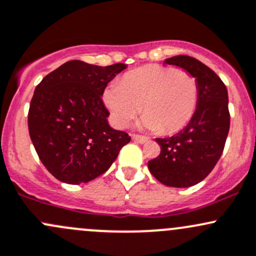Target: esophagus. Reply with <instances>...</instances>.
Here are the masks:
<instances>
[{"label":"esophagus","instance_id":"34e87169","mask_svg":"<svg viewBox=\"0 0 256 256\" xmlns=\"http://www.w3.org/2000/svg\"><path fill=\"white\" fill-rule=\"evenodd\" d=\"M132 138L135 140L136 142H138V144H144V142H148L150 138L146 136H142V135H132Z\"/></svg>","mask_w":256,"mask_h":256}]
</instances>
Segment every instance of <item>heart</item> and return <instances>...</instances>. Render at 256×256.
Masks as SVG:
<instances>
[{
  "label": "heart",
  "instance_id": "1",
  "mask_svg": "<svg viewBox=\"0 0 256 256\" xmlns=\"http://www.w3.org/2000/svg\"><path fill=\"white\" fill-rule=\"evenodd\" d=\"M198 83L192 74L176 67L150 64L128 72L104 93L112 122L125 128L141 110L140 126L164 135L189 124L198 103Z\"/></svg>",
  "mask_w": 256,
  "mask_h": 256
}]
</instances>
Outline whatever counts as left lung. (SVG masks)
I'll return each instance as SVG.
<instances>
[{"mask_svg":"<svg viewBox=\"0 0 256 256\" xmlns=\"http://www.w3.org/2000/svg\"><path fill=\"white\" fill-rule=\"evenodd\" d=\"M192 74L198 83V103L192 119L172 137L156 138L160 153L148 162L153 176L166 186L189 188L212 172L224 148L230 131L228 92L210 67L192 56L166 58Z\"/></svg>","mask_w":256,"mask_h":256,"instance_id":"8db88e82","label":"left lung"}]
</instances>
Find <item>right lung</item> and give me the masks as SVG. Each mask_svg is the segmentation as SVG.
<instances>
[{
	"label": "right lung",
	"instance_id": "right-lung-1",
	"mask_svg": "<svg viewBox=\"0 0 256 256\" xmlns=\"http://www.w3.org/2000/svg\"><path fill=\"white\" fill-rule=\"evenodd\" d=\"M126 64H61L36 86L28 112L29 136L40 160L58 180L80 184L106 173L131 141L108 124L104 90Z\"/></svg>",
	"mask_w": 256,
	"mask_h": 256
}]
</instances>
